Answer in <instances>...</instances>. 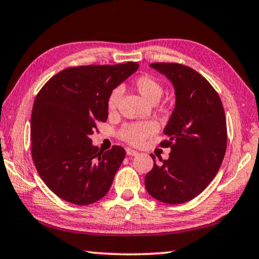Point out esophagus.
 <instances>
[{"label": "esophagus", "mask_w": 259, "mask_h": 259, "mask_svg": "<svg viewBox=\"0 0 259 259\" xmlns=\"http://www.w3.org/2000/svg\"><path fill=\"white\" fill-rule=\"evenodd\" d=\"M125 152H126V154L131 155V157H133V155H137V154H138L137 151H135V150H133V149H129V147H126Z\"/></svg>", "instance_id": "obj_1"}]
</instances>
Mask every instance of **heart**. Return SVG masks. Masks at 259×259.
Here are the masks:
<instances>
[{
  "label": "heart",
  "instance_id": "heart-1",
  "mask_svg": "<svg viewBox=\"0 0 259 259\" xmlns=\"http://www.w3.org/2000/svg\"><path fill=\"white\" fill-rule=\"evenodd\" d=\"M133 86L136 89V91L144 98V99L150 102V104H157L163 93V86L157 78L150 75H142L138 76L136 79L133 81ZM121 98L120 89H114L108 94L107 105L108 112H114L117 107L118 100ZM155 124L152 122H138V123H130L122 126L118 131V136L125 143L131 145H139L145 141L147 137L155 133Z\"/></svg>",
  "mask_w": 259,
  "mask_h": 259
}]
</instances>
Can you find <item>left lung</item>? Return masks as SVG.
<instances>
[{
    "instance_id": "left-lung-1",
    "label": "left lung",
    "mask_w": 259,
    "mask_h": 259,
    "mask_svg": "<svg viewBox=\"0 0 259 259\" xmlns=\"http://www.w3.org/2000/svg\"><path fill=\"white\" fill-rule=\"evenodd\" d=\"M174 85L176 105L160 146L170 147L169 159L155 162L145 176V188L166 204L194 199L218 173L227 147L223 102L206 78L188 65L150 64Z\"/></svg>"
}]
</instances>
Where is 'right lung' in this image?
<instances>
[{
	"instance_id": "obj_1",
	"label": "right lung",
	"mask_w": 259,
	"mask_h": 259,
	"mask_svg": "<svg viewBox=\"0 0 259 259\" xmlns=\"http://www.w3.org/2000/svg\"><path fill=\"white\" fill-rule=\"evenodd\" d=\"M139 64L79 65L53 76L36 94L31 116V152L38 174L63 200L90 205L107 195L125 151L101 152L90 136L106 122L112 90Z\"/></svg>"
}]
</instances>
